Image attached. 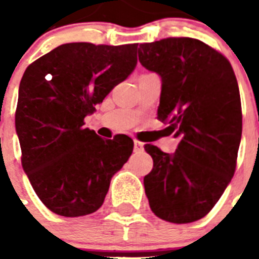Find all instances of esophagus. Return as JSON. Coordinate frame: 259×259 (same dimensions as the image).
Instances as JSON below:
<instances>
[{
	"label": "esophagus",
	"instance_id": "34e87169",
	"mask_svg": "<svg viewBox=\"0 0 259 259\" xmlns=\"http://www.w3.org/2000/svg\"><path fill=\"white\" fill-rule=\"evenodd\" d=\"M142 150H144V144L140 141H134V152L136 153H141Z\"/></svg>",
	"mask_w": 259,
	"mask_h": 259
}]
</instances>
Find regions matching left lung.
Listing matches in <instances>:
<instances>
[{
    "label": "left lung",
    "mask_w": 259,
    "mask_h": 259,
    "mask_svg": "<svg viewBox=\"0 0 259 259\" xmlns=\"http://www.w3.org/2000/svg\"><path fill=\"white\" fill-rule=\"evenodd\" d=\"M138 59L160 75L158 119L179 138L173 154L145 145L153 158L144 177L150 208L170 223L199 221L221 199L237 166L242 109L233 67L191 37L140 44Z\"/></svg>",
    "instance_id": "obj_1"
}]
</instances>
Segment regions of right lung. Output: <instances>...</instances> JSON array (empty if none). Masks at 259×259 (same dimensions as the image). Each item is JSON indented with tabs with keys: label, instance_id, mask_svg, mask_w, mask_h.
<instances>
[{
	"label": "right lung",
	"instance_id": "right-lung-1",
	"mask_svg": "<svg viewBox=\"0 0 259 259\" xmlns=\"http://www.w3.org/2000/svg\"><path fill=\"white\" fill-rule=\"evenodd\" d=\"M137 66V44L68 42L22 75L16 110L21 162L38 199L67 218L95 212L133 152L125 134L103 140L83 127L95 106Z\"/></svg>",
	"mask_w": 259,
	"mask_h": 259
}]
</instances>
